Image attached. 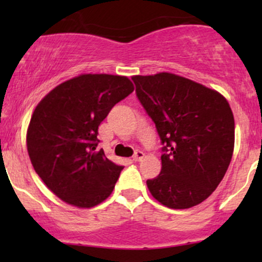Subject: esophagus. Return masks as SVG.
<instances>
[{"mask_svg": "<svg viewBox=\"0 0 262 262\" xmlns=\"http://www.w3.org/2000/svg\"><path fill=\"white\" fill-rule=\"evenodd\" d=\"M144 158V152L141 150H137L133 155V161H139Z\"/></svg>", "mask_w": 262, "mask_h": 262, "instance_id": "obj_1", "label": "esophagus"}]
</instances>
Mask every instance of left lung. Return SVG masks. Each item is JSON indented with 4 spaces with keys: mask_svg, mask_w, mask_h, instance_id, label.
<instances>
[{
    "mask_svg": "<svg viewBox=\"0 0 262 262\" xmlns=\"http://www.w3.org/2000/svg\"><path fill=\"white\" fill-rule=\"evenodd\" d=\"M135 93L162 144L161 171L148 180L164 206L185 209L218 187L234 150V117L221 93L169 73L133 76Z\"/></svg>",
    "mask_w": 262,
    "mask_h": 262,
    "instance_id": "1",
    "label": "left lung"
}]
</instances>
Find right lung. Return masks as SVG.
<instances>
[{
	"label": "right lung",
	"instance_id": "right-lung-1",
	"mask_svg": "<svg viewBox=\"0 0 262 262\" xmlns=\"http://www.w3.org/2000/svg\"><path fill=\"white\" fill-rule=\"evenodd\" d=\"M133 91L125 76L86 74L60 83L35 107L27 149L35 172L60 200L91 208L112 193L124 166L97 150L98 125Z\"/></svg>",
	"mask_w": 262,
	"mask_h": 262
}]
</instances>
